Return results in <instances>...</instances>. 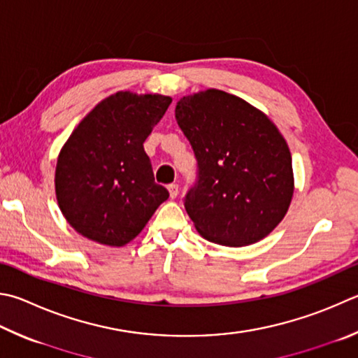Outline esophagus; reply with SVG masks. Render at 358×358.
Segmentation results:
<instances>
[{
  "label": "esophagus",
  "mask_w": 358,
  "mask_h": 358,
  "mask_svg": "<svg viewBox=\"0 0 358 358\" xmlns=\"http://www.w3.org/2000/svg\"><path fill=\"white\" fill-rule=\"evenodd\" d=\"M167 189H169V194H171V199H175L178 196V185H175V183L169 185Z\"/></svg>",
  "instance_id": "esophagus-1"
}]
</instances>
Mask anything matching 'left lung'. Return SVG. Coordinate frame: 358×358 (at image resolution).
I'll use <instances>...</instances> for the list:
<instances>
[{"mask_svg": "<svg viewBox=\"0 0 358 358\" xmlns=\"http://www.w3.org/2000/svg\"><path fill=\"white\" fill-rule=\"evenodd\" d=\"M175 119L197 159L185 208L208 241L239 247L275 229L292 197L287 141L268 117L222 90L183 96Z\"/></svg>", "mask_w": 358, "mask_h": 358, "instance_id": "obj_1", "label": "left lung"}]
</instances>
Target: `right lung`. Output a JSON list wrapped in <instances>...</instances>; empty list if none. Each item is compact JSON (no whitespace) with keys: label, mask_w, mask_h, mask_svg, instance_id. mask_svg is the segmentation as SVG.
Segmentation results:
<instances>
[{"label":"right lung","mask_w":358,"mask_h":358,"mask_svg":"<svg viewBox=\"0 0 358 358\" xmlns=\"http://www.w3.org/2000/svg\"><path fill=\"white\" fill-rule=\"evenodd\" d=\"M171 96L117 92L71 133L56 166V197L67 222L95 243L120 247L144 229L169 199L155 183L144 142Z\"/></svg>","instance_id":"obj_1"}]
</instances>
